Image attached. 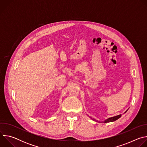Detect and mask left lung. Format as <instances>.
I'll return each mask as SVG.
<instances>
[{"label": "left lung", "instance_id": "8db88e82", "mask_svg": "<svg viewBox=\"0 0 147 147\" xmlns=\"http://www.w3.org/2000/svg\"><path fill=\"white\" fill-rule=\"evenodd\" d=\"M127 112V111L125 112V113ZM121 116V115H117V116H114V117H110V118H108V119H107V120H105L104 121H103V122H104V123H109V122H112V121H115V120H117L118 119H119L120 117ZM91 119H92V117H90ZM93 120H94V121H96V120H95V119H92Z\"/></svg>", "mask_w": 147, "mask_h": 147}]
</instances>
